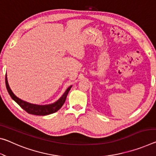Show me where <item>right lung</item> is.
<instances>
[{"label":"right lung","instance_id":"1","mask_svg":"<svg viewBox=\"0 0 156 156\" xmlns=\"http://www.w3.org/2000/svg\"><path fill=\"white\" fill-rule=\"evenodd\" d=\"M5 85L7 90L8 91L9 96H11V98L13 99L15 102L18 104L20 107L23 109L28 114H31V115H50V114L54 113L58 111L62 108V106L63 105L64 103H65L66 96L69 93V90L71 87V86L69 87L67 90L64 93V94L62 96V97L57 101L55 103H53V104L50 105H34V104H31V103H29L28 102H26V101H22L20 98L14 94V93L12 92L11 89L9 88L8 82H7V74H5Z\"/></svg>","mask_w":156,"mask_h":156}]
</instances>
